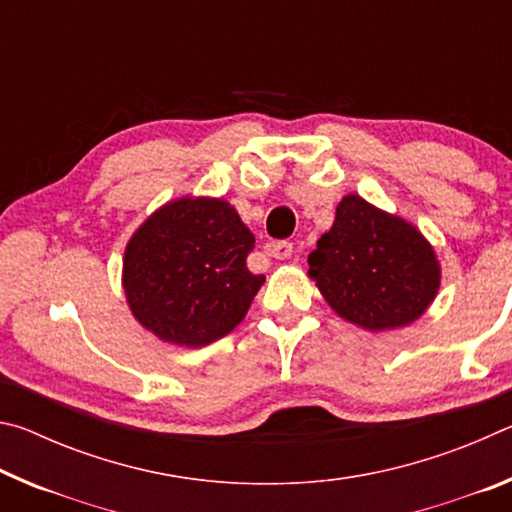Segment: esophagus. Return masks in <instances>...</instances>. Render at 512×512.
<instances>
[{
  "label": "esophagus",
  "mask_w": 512,
  "mask_h": 512,
  "mask_svg": "<svg viewBox=\"0 0 512 512\" xmlns=\"http://www.w3.org/2000/svg\"><path fill=\"white\" fill-rule=\"evenodd\" d=\"M268 255L275 259H289L293 257V244H289V241H275V244L268 246Z\"/></svg>",
  "instance_id": "obj_1"
}]
</instances>
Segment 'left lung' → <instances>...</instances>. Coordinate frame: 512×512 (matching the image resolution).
<instances>
[{
    "label": "left lung",
    "instance_id": "left-lung-1",
    "mask_svg": "<svg viewBox=\"0 0 512 512\" xmlns=\"http://www.w3.org/2000/svg\"><path fill=\"white\" fill-rule=\"evenodd\" d=\"M309 275L336 314L366 329L413 323L440 284L433 248L411 223L345 196L309 255Z\"/></svg>",
    "mask_w": 512,
    "mask_h": 512
}]
</instances>
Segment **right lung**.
I'll return each instance as SVG.
<instances>
[{"label": "right lung", "instance_id": "right-lung-1", "mask_svg": "<svg viewBox=\"0 0 512 512\" xmlns=\"http://www.w3.org/2000/svg\"><path fill=\"white\" fill-rule=\"evenodd\" d=\"M255 237L221 198H180L126 246L124 289L162 341L201 348L232 332L266 277L248 271Z\"/></svg>", "mask_w": 512, "mask_h": 512}]
</instances>
